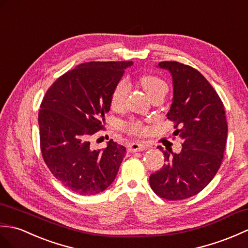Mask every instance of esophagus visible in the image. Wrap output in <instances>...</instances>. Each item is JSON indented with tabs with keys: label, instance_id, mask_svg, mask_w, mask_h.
<instances>
[{
	"label": "esophagus",
	"instance_id": "obj_1",
	"mask_svg": "<svg viewBox=\"0 0 248 248\" xmlns=\"http://www.w3.org/2000/svg\"><path fill=\"white\" fill-rule=\"evenodd\" d=\"M147 148V144H144V143H140V142H131L130 144L127 147V151L129 153H135V152H141V151H145Z\"/></svg>",
	"mask_w": 248,
	"mask_h": 248
}]
</instances>
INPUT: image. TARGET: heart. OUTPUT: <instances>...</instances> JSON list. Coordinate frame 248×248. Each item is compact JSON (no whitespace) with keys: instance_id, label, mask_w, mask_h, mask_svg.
<instances>
[{"instance_id":"obj_1","label":"heart","mask_w":248,"mask_h":248,"mask_svg":"<svg viewBox=\"0 0 248 248\" xmlns=\"http://www.w3.org/2000/svg\"><path fill=\"white\" fill-rule=\"evenodd\" d=\"M141 85L152 98L160 94L166 95L169 90L167 82L156 75H143L141 78ZM129 89V82L125 78L120 79L115 84L111 93V97H110V104H111V107L113 109H120L124 106ZM121 127L131 135H142L145 131L144 125L138 120H129L126 121V122H122Z\"/></svg>"}]
</instances>
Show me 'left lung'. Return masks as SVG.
Listing matches in <instances>:
<instances>
[{
  "instance_id": "8db88e82",
  "label": "left lung",
  "mask_w": 248,
  "mask_h": 248,
  "mask_svg": "<svg viewBox=\"0 0 248 248\" xmlns=\"http://www.w3.org/2000/svg\"><path fill=\"white\" fill-rule=\"evenodd\" d=\"M159 68L173 78V103L168 119L183 140L179 154L162 151L166 163L150 176L155 193L168 201L196 195L216 176L223 160L227 121L223 102L202 74L177 62H161Z\"/></svg>"
}]
</instances>
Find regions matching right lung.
<instances>
[{
	"label": "right lung",
	"instance_id": "obj_1",
	"mask_svg": "<svg viewBox=\"0 0 248 248\" xmlns=\"http://www.w3.org/2000/svg\"><path fill=\"white\" fill-rule=\"evenodd\" d=\"M133 62L78 64L48 88L38 122L41 154L51 173L76 194L94 195L113 183L126 148L112 139L93 150L90 138L101 130L115 84Z\"/></svg>",
	"mask_w": 248,
	"mask_h": 248
}]
</instances>
